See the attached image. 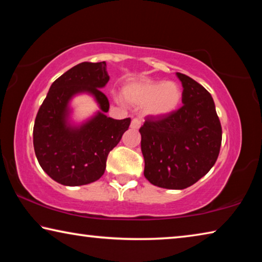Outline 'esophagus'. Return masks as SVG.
Wrapping results in <instances>:
<instances>
[{
    "mask_svg": "<svg viewBox=\"0 0 262 262\" xmlns=\"http://www.w3.org/2000/svg\"><path fill=\"white\" fill-rule=\"evenodd\" d=\"M141 127V120L140 119H133L132 122H130V128H133V129H139V128Z\"/></svg>",
    "mask_w": 262,
    "mask_h": 262,
    "instance_id": "1",
    "label": "esophagus"
}]
</instances>
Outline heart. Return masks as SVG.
Listing matches in <instances>:
<instances>
[{
  "label": "heart",
  "mask_w": 262,
  "mask_h": 262,
  "mask_svg": "<svg viewBox=\"0 0 262 262\" xmlns=\"http://www.w3.org/2000/svg\"><path fill=\"white\" fill-rule=\"evenodd\" d=\"M125 98L140 107H145L149 115L165 118L179 108L183 90L178 83L167 81H141L129 84L123 90Z\"/></svg>",
  "instance_id": "1"
}]
</instances>
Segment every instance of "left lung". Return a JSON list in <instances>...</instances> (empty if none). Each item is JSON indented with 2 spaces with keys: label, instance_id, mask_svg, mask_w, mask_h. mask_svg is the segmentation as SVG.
<instances>
[{
  "label": "left lung",
  "instance_id": "obj_1",
  "mask_svg": "<svg viewBox=\"0 0 262 262\" xmlns=\"http://www.w3.org/2000/svg\"><path fill=\"white\" fill-rule=\"evenodd\" d=\"M183 84V106L165 118L148 117L140 128L144 177L155 186L184 189L214 166L222 127L211 95L201 84L177 73Z\"/></svg>",
  "mask_w": 262,
  "mask_h": 262
}]
</instances>
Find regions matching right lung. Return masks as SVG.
I'll list each match as a JSON object with an SVG mask.
<instances>
[{"mask_svg":"<svg viewBox=\"0 0 262 262\" xmlns=\"http://www.w3.org/2000/svg\"><path fill=\"white\" fill-rule=\"evenodd\" d=\"M110 76L106 62H82L55 79L35 117L33 147L43 171L56 183L82 186L104 174L106 161L130 125V118H108L110 103L100 91ZM88 93L100 111L82 124L70 120V100Z\"/></svg>","mask_w":262,"mask_h":262,"instance_id":"right-lung-1","label":"right lung"}]
</instances>
